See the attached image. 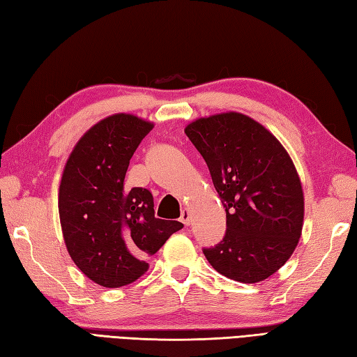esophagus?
<instances>
[{
	"label": "esophagus",
	"instance_id": "34e87169",
	"mask_svg": "<svg viewBox=\"0 0 357 357\" xmlns=\"http://www.w3.org/2000/svg\"><path fill=\"white\" fill-rule=\"evenodd\" d=\"M181 221H183L185 226H188L192 222V216H190V212H188V208H184V211L181 212Z\"/></svg>",
	"mask_w": 357,
	"mask_h": 357
}]
</instances>
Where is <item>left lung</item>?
Segmentation results:
<instances>
[{
    "mask_svg": "<svg viewBox=\"0 0 357 357\" xmlns=\"http://www.w3.org/2000/svg\"><path fill=\"white\" fill-rule=\"evenodd\" d=\"M184 131L226 208V235L202 250L207 261L235 282L266 280L302 235L305 199L294 162L269 130L235 111L197 119Z\"/></svg>",
    "mask_w": 357,
    "mask_h": 357,
    "instance_id": "obj_1",
    "label": "left lung"
}]
</instances>
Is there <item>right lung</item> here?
<instances>
[{
	"mask_svg": "<svg viewBox=\"0 0 357 357\" xmlns=\"http://www.w3.org/2000/svg\"><path fill=\"white\" fill-rule=\"evenodd\" d=\"M153 123L119 113L93 125L69 155L59 188L63 238L75 266L94 283L121 288L149 269L179 221L159 220L150 190L125 188L132 153Z\"/></svg>",
	"mask_w": 357,
	"mask_h": 357,
	"instance_id": "1",
	"label": "right lung"
}]
</instances>
